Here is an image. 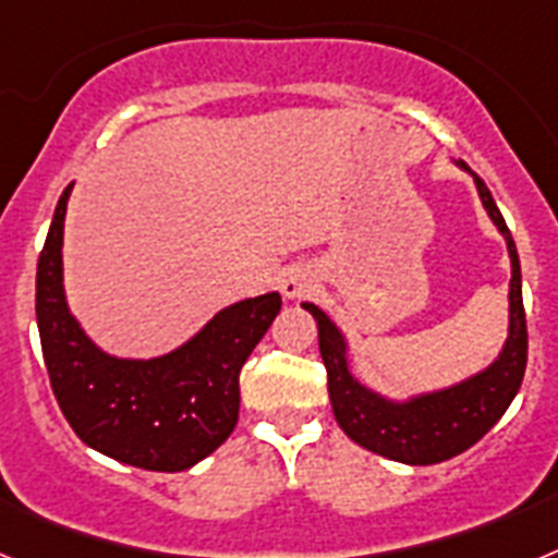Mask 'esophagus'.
Masks as SVG:
<instances>
[{
  "instance_id": "34e87169",
  "label": "esophagus",
  "mask_w": 558,
  "mask_h": 558,
  "mask_svg": "<svg viewBox=\"0 0 558 558\" xmlns=\"http://www.w3.org/2000/svg\"><path fill=\"white\" fill-rule=\"evenodd\" d=\"M310 288H313V276H310L307 268L284 270V276H282L284 299H299V295L307 293Z\"/></svg>"
}]
</instances>
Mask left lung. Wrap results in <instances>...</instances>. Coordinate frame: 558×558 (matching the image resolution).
<instances>
[{
    "label": "left lung",
    "mask_w": 558,
    "mask_h": 558,
    "mask_svg": "<svg viewBox=\"0 0 558 558\" xmlns=\"http://www.w3.org/2000/svg\"><path fill=\"white\" fill-rule=\"evenodd\" d=\"M458 165L466 170L463 161ZM472 179H475L483 209L489 211L492 223L506 236V248L511 256L509 338L492 366L450 388L416 393L411 399H388L363 386L349 372L347 338L335 327L332 318L315 304H302L318 324V349L327 366L329 402H332L340 430L347 433L354 445L391 461L411 463V466L441 463L481 441L517 397L525 363H529V329H525V310H522V274L517 245L492 198L489 186L483 184L475 172Z\"/></svg>",
    "instance_id": "1"
}]
</instances>
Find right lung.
Here are the masks:
<instances>
[{
	"instance_id": "1",
	"label": "right lung",
	"mask_w": 558,
	"mask_h": 558,
	"mask_svg": "<svg viewBox=\"0 0 558 558\" xmlns=\"http://www.w3.org/2000/svg\"><path fill=\"white\" fill-rule=\"evenodd\" d=\"M69 192L72 184L58 201L36 274V322L52 393L92 450L140 470H190L234 430L240 368L282 310V295L229 304L161 357H113L83 332L63 293Z\"/></svg>"
}]
</instances>
